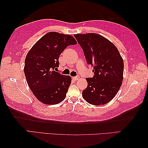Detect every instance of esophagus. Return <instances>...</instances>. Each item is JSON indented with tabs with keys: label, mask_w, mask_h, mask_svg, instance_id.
Wrapping results in <instances>:
<instances>
[{
	"label": "esophagus",
	"mask_w": 148,
	"mask_h": 148,
	"mask_svg": "<svg viewBox=\"0 0 148 148\" xmlns=\"http://www.w3.org/2000/svg\"><path fill=\"white\" fill-rule=\"evenodd\" d=\"M73 79L74 80H75V81H76V80H78L79 79V75H77L75 77H73Z\"/></svg>",
	"instance_id": "34e87169"
}]
</instances>
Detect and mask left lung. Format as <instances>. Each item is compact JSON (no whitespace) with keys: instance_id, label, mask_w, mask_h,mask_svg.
<instances>
[{"instance_id":"8db88e82","label":"left lung","mask_w":148,"mask_h":148,"mask_svg":"<svg viewBox=\"0 0 148 148\" xmlns=\"http://www.w3.org/2000/svg\"><path fill=\"white\" fill-rule=\"evenodd\" d=\"M87 64L94 67V76L86 78L88 86L83 98L93 105H104L114 98L123 81L124 63L117 47L96 33L77 34Z\"/></svg>"}]
</instances>
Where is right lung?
<instances>
[{
  "label": "right lung",
  "mask_w": 148,
  "mask_h": 148,
  "mask_svg": "<svg viewBox=\"0 0 148 148\" xmlns=\"http://www.w3.org/2000/svg\"><path fill=\"white\" fill-rule=\"evenodd\" d=\"M77 42L71 35L49 32L31 48L25 60L27 82L35 96L43 103L57 104L66 97L71 83L69 75L54 71L59 67V57L69 45Z\"/></svg>",
  "instance_id": "obj_1"
}]
</instances>
